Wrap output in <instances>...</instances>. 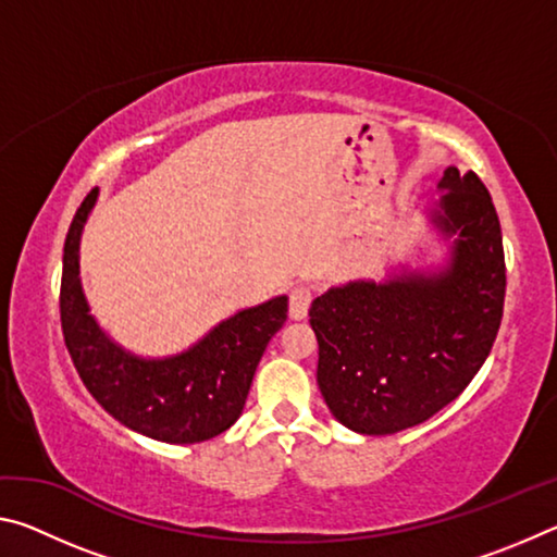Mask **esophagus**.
Returning a JSON list of instances; mask_svg holds the SVG:
<instances>
[{"label": "esophagus", "instance_id": "34e87169", "mask_svg": "<svg viewBox=\"0 0 557 557\" xmlns=\"http://www.w3.org/2000/svg\"><path fill=\"white\" fill-rule=\"evenodd\" d=\"M309 305H312V289L305 285H297L289 292V317L295 319V322L307 317Z\"/></svg>", "mask_w": 557, "mask_h": 557}]
</instances>
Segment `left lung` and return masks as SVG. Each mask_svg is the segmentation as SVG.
<instances>
[{
  "label": "left lung",
  "mask_w": 557,
  "mask_h": 557,
  "mask_svg": "<svg viewBox=\"0 0 557 557\" xmlns=\"http://www.w3.org/2000/svg\"><path fill=\"white\" fill-rule=\"evenodd\" d=\"M430 223L445 265L356 280L312 301L317 383L334 418L361 435L425 422L482 369L504 317L502 225L474 172L447 166Z\"/></svg>",
  "instance_id": "obj_1"
}]
</instances>
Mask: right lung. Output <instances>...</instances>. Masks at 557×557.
Listing matches in <instances>:
<instances>
[{
    "instance_id": "1",
    "label": "right lung",
    "mask_w": 557,
    "mask_h": 557,
    "mask_svg": "<svg viewBox=\"0 0 557 557\" xmlns=\"http://www.w3.org/2000/svg\"><path fill=\"white\" fill-rule=\"evenodd\" d=\"M96 201L92 188L63 245L61 326L75 371L92 398L139 435L169 445L221 435L240 418L265 346L287 319V297L240 309L182 354H132L102 332L81 285V235Z\"/></svg>"
}]
</instances>
